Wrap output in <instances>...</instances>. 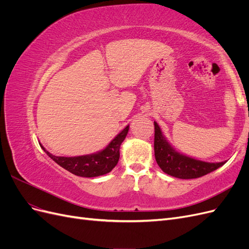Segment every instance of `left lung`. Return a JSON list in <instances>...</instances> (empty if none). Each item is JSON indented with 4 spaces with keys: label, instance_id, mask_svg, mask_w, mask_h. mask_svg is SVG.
Masks as SVG:
<instances>
[{
    "label": "left lung",
    "instance_id": "8db88e82",
    "mask_svg": "<svg viewBox=\"0 0 249 249\" xmlns=\"http://www.w3.org/2000/svg\"><path fill=\"white\" fill-rule=\"evenodd\" d=\"M154 124L155 158L160 168L167 175L183 179L196 178L221 167L227 162L210 163L178 153L165 138L159 124L156 122Z\"/></svg>",
    "mask_w": 249,
    "mask_h": 249
}]
</instances>
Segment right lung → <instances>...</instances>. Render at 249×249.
<instances>
[{
	"mask_svg": "<svg viewBox=\"0 0 249 249\" xmlns=\"http://www.w3.org/2000/svg\"><path fill=\"white\" fill-rule=\"evenodd\" d=\"M129 124L113 138L104 149L90 155L78 157H58L52 155L41 144V148L58 165L71 172L72 175L83 178H94L104 176L116 166L119 160V148L129 132Z\"/></svg>",
	"mask_w": 249,
	"mask_h": 249,
	"instance_id": "1",
	"label": "right lung"
}]
</instances>
